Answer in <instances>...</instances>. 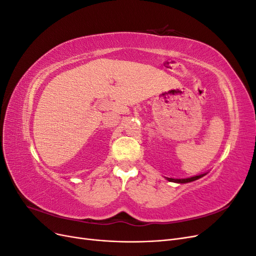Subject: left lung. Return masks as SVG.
I'll return each instance as SVG.
<instances>
[{"instance_id": "1", "label": "left lung", "mask_w": 256, "mask_h": 256, "mask_svg": "<svg viewBox=\"0 0 256 256\" xmlns=\"http://www.w3.org/2000/svg\"><path fill=\"white\" fill-rule=\"evenodd\" d=\"M207 173H203V174H200V175H196V176H192V177H188V178H170V177H166L168 182H176V184H187V182H194L198 178L205 176Z\"/></svg>"}]
</instances>
